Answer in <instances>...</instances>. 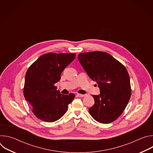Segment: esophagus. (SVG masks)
Here are the masks:
<instances>
[{
  "mask_svg": "<svg viewBox=\"0 0 153 153\" xmlns=\"http://www.w3.org/2000/svg\"><path fill=\"white\" fill-rule=\"evenodd\" d=\"M85 95V94H77V96H78V97H84Z\"/></svg>",
  "mask_w": 153,
  "mask_h": 153,
  "instance_id": "obj_1",
  "label": "esophagus"
}]
</instances>
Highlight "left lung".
Returning <instances> with one entry per match:
<instances>
[{
  "mask_svg": "<svg viewBox=\"0 0 153 153\" xmlns=\"http://www.w3.org/2000/svg\"><path fill=\"white\" fill-rule=\"evenodd\" d=\"M78 59L100 88L99 95H93L95 103L89 108L90 115L102 123L114 121L124 111L131 94L127 70L105 52L82 53L79 54Z\"/></svg>",
  "mask_w": 153,
  "mask_h": 153,
  "instance_id": "obj_1",
  "label": "left lung"
}]
</instances>
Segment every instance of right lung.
Returning a JSON list of instances; mask_svg holds the SVG:
<instances>
[{
  "label": "right lung",
  "mask_w": 153,
  "mask_h": 153,
  "mask_svg": "<svg viewBox=\"0 0 153 153\" xmlns=\"http://www.w3.org/2000/svg\"><path fill=\"white\" fill-rule=\"evenodd\" d=\"M75 57L73 53H48L39 57L28 69L24 95L38 119L53 122L67 112L75 94H61L54 84L60 80L61 73Z\"/></svg>",
  "instance_id": "add662e5"
}]
</instances>
